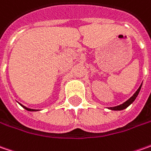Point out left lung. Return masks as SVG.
Returning a JSON list of instances; mask_svg holds the SVG:
<instances>
[{
    "mask_svg": "<svg viewBox=\"0 0 151 151\" xmlns=\"http://www.w3.org/2000/svg\"><path fill=\"white\" fill-rule=\"evenodd\" d=\"M142 86V84H141ZM141 86L139 87V89L136 91V92L133 95V96H131L130 98L128 100V101H126L125 102H124L123 104H121V105H119V106H116V107H109V109H111V110H123V109H125L126 107H128L129 105H130L131 103L133 102V101L135 100V98L138 96V94H139V91H140V88H141Z\"/></svg>",
    "mask_w": 151,
    "mask_h": 151,
    "instance_id": "obj_1",
    "label": "left lung"
}]
</instances>
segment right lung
I'll use <instances>...</instances> for the list:
<instances>
[{
	"instance_id": "1",
	"label": "right lung",
	"mask_w": 151,
	"mask_h": 151,
	"mask_svg": "<svg viewBox=\"0 0 151 151\" xmlns=\"http://www.w3.org/2000/svg\"><path fill=\"white\" fill-rule=\"evenodd\" d=\"M22 107H24V108H25L26 110H27V111H37V110H35V109H31V108H27V107H24V106H22Z\"/></svg>"
}]
</instances>
